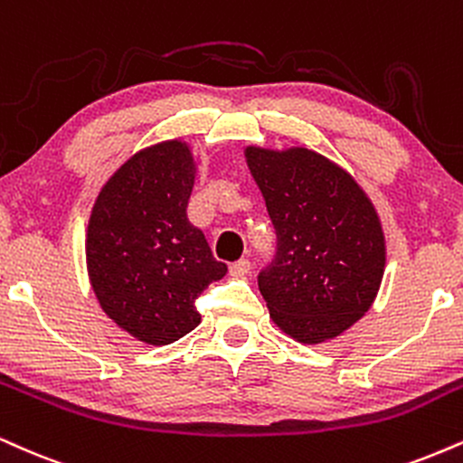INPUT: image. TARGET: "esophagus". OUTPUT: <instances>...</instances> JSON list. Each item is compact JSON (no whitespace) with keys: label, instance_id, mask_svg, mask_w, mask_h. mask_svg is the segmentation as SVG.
<instances>
[{"label":"esophagus","instance_id":"1","mask_svg":"<svg viewBox=\"0 0 463 463\" xmlns=\"http://www.w3.org/2000/svg\"><path fill=\"white\" fill-rule=\"evenodd\" d=\"M250 269H252V265H250L248 259H239L235 263L231 265V276L232 278H243L250 274Z\"/></svg>","mask_w":463,"mask_h":463}]
</instances>
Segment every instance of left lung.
<instances>
[{
  "label": "left lung",
  "mask_w": 463,
  "mask_h": 463,
  "mask_svg": "<svg viewBox=\"0 0 463 463\" xmlns=\"http://www.w3.org/2000/svg\"><path fill=\"white\" fill-rule=\"evenodd\" d=\"M276 231L259 271L269 317L299 343L352 327L380 291L386 246L380 217L358 183L308 148L246 150Z\"/></svg>",
  "instance_id": "8db88e82"
}]
</instances>
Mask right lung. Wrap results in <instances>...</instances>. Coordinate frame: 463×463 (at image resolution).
I'll use <instances>...</instances> for the list:
<instances>
[{
  "mask_svg": "<svg viewBox=\"0 0 463 463\" xmlns=\"http://www.w3.org/2000/svg\"><path fill=\"white\" fill-rule=\"evenodd\" d=\"M194 159L183 142L140 150L94 203L88 274L105 315L148 345H170L200 323L196 299L226 274L187 217Z\"/></svg>",
  "mask_w": 463,
  "mask_h": 463,
  "instance_id": "right-lung-1",
  "label": "right lung"
}]
</instances>
